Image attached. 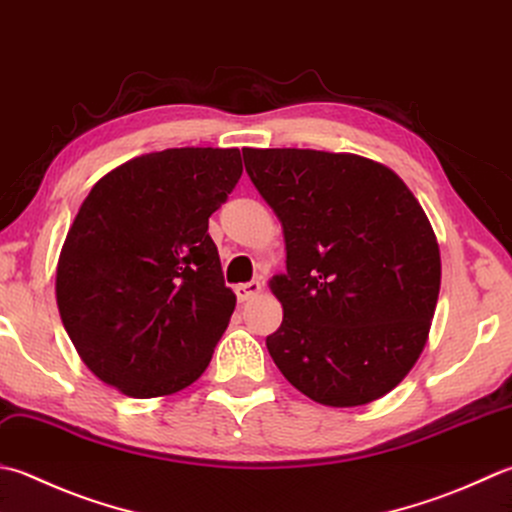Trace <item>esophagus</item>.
Masks as SVG:
<instances>
[{
	"mask_svg": "<svg viewBox=\"0 0 512 512\" xmlns=\"http://www.w3.org/2000/svg\"><path fill=\"white\" fill-rule=\"evenodd\" d=\"M235 293H237L239 302H250V299H255L259 293H262V284L259 282L239 284V286H235Z\"/></svg>",
	"mask_w": 512,
	"mask_h": 512,
	"instance_id": "obj_1",
	"label": "esophagus"
}]
</instances>
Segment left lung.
<instances>
[{
  "label": "left lung",
  "mask_w": 512,
  "mask_h": 512,
  "mask_svg": "<svg viewBox=\"0 0 512 512\" xmlns=\"http://www.w3.org/2000/svg\"><path fill=\"white\" fill-rule=\"evenodd\" d=\"M246 173L284 228V319L268 353L299 393L353 408L390 393L422 355L442 257L435 230L388 166L353 153L244 148Z\"/></svg>",
  "instance_id": "left-lung-1"
}]
</instances>
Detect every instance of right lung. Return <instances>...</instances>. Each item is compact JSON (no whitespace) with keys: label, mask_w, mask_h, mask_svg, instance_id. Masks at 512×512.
<instances>
[{"label":"right lung","mask_w":512,"mask_h":512,"mask_svg":"<svg viewBox=\"0 0 512 512\" xmlns=\"http://www.w3.org/2000/svg\"><path fill=\"white\" fill-rule=\"evenodd\" d=\"M239 148H168L106 173L57 262L66 333L90 373L135 399L197 382L237 297L208 217L242 177Z\"/></svg>","instance_id":"obj_1"}]
</instances>
